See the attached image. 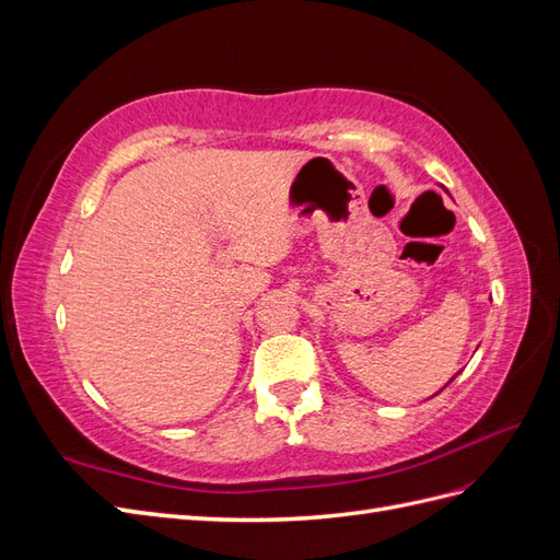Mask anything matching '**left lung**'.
I'll return each instance as SVG.
<instances>
[{"instance_id":"8db88e82","label":"left lung","mask_w":560,"mask_h":560,"mask_svg":"<svg viewBox=\"0 0 560 560\" xmlns=\"http://www.w3.org/2000/svg\"><path fill=\"white\" fill-rule=\"evenodd\" d=\"M455 376H457V374H455ZM455 376H453V378H455ZM453 378H451V381H448V383H446V385H451V383H453ZM446 385H444V387H446Z\"/></svg>"}]
</instances>
